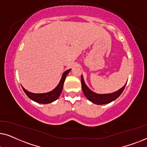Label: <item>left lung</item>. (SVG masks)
I'll return each mask as SVG.
<instances>
[{
    "instance_id": "1",
    "label": "left lung",
    "mask_w": 147,
    "mask_h": 147,
    "mask_svg": "<svg viewBox=\"0 0 147 147\" xmlns=\"http://www.w3.org/2000/svg\"><path fill=\"white\" fill-rule=\"evenodd\" d=\"M81 83H82V90H83V92L84 95L86 98H88L90 101L93 102L94 104H98V105H102V104H108L110 102H111L114 100L119 97V96L121 95L122 92L124 91V88L126 85V82L125 85H124L122 88H120V90H118V91L115 92H113V93L111 94H96L95 92H92V90H90L86 84L84 82L83 76H82L81 78Z\"/></svg>"
}]
</instances>
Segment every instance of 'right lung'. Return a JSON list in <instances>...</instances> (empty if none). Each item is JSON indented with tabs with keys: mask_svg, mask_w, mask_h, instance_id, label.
Here are the masks:
<instances>
[{
	"mask_svg": "<svg viewBox=\"0 0 147 147\" xmlns=\"http://www.w3.org/2000/svg\"><path fill=\"white\" fill-rule=\"evenodd\" d=\"M70 70H71V69H68L67 71L64 72L63 75H62L61 79L60 80L59 84L57 86V87H56L54 90H52V91L47 92V93L34 94L27 91V90H26L23 86H22V88H23V91L25 92L26 95H27L30 99L33 100V101L40 104L51 103V102H53V101H55V100H57V98H59L60 94H61V92L63 87V84H64V82H65V78L67 74H69Z\"/></svg>",
	"mask_w": 147,
	"mask_h": 147,
	"instance_id": "right-lung-1",
	"label": "right lung"
}]
</instances>
